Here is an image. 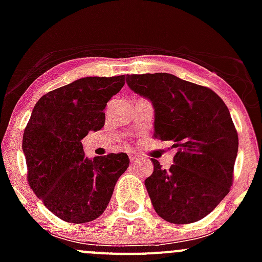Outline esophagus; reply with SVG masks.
I'll return each mask as SVG.
<instances>
[{"label":"esophagus","instance_id":"esophagus-1","mask_svg":"<svg viewBox=\"0 0 262 262\" xmlns=\"http://www.w3.org/2000/svg\"><path fill=\"white\" fill-rule=\"evenodd\" d=\"M137 158H138V155H137V153L129 152V160H130L132 162H134V161H136Z\"/></svg>","mask_w":262,"mask_h":262}]
</instances>
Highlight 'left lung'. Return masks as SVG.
Masks as SVG:
<instances>
[{
  "label": "left lung",
  "mask_w": 262,
  "mask_h": 262,
  "mask_svg": "<svg viewBox=\"0 0 262 262\" xmlns=\"http://www.w3.org/2000/svg\"><path fill=\"white\" fill-rule=\"evenodd\" d=\"M126 83L155 107L153 138L171 141L173 165L155 168L144 185L156 213L173 224L198 222L229 192L238 134L223 100L170 73L128 75Z\"/></svg>",
  "instance_id": "obj_1"
}]
</instances>
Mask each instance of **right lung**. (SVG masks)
Returning a JSON list of instances; mask_svg holds the SVG:
<instances>
[{"mask_svg": "<svg viewBox=\"0 0 262 262\" xmlns=\"http://www.w3.org/2000/svg\"><path fill=\"white\" fill-rule=\"evenodd\" d=\"M124 83V75L80 78L46 94L34 106L23 137L28 182L62 221L80 224L99 218L128 168L126 153L89 160L81 142L104 126V109Z\"/></svg>", "mask_w": 262, "mask_h": 262, "instance_id": "obj_1", "label": "right lung"}]
</instances>
